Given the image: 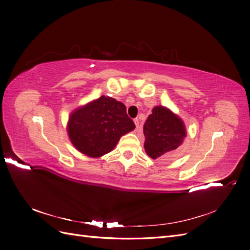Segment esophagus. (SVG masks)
<instances>
[{
  "label": "esophagus",
  "mask_w": 250,
  "mask_h": 250,
  "mask_svg": "<svg viewBox=\"0 0 250 250\" xmlns=\"http://www.w3.org/2000/svg\"><path fill=\"white\" fill-rule=\"evenodd\" d=\"M134 124H135V126H137V129H139V124H140V122H139V119L137 118V119H134Z\"/></svg>",
  "instance_id": "1"
}]
</instances>
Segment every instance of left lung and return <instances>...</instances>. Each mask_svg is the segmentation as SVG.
<instances>
[{"label":"left lung","mask_w":250,"mask_h":250,"mask_svg":"<svg viewBox=\"0 0 250 250\" xmlns=\"http://www.w3.org/2000/svg\"><path fill=\"white\" fill-rule=\"evenodd\" d=\"M146 153L153 160H171L186 138L184 122L163 106H156L144 125Z\"/></svg>","instance_id":"obj_1"}]
</instances>
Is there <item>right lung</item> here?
Instances as JSON below:
<instances>
[{
  "mask_svg": "<svg viewBox=\"0 0 250 250\" xmlns=\"http://www.w3.org/2000/svg\"><path fill=\"white\" fill-rule=\"evenodd\" d=\"M134 128L125 105L113 98L102 96L72 113L67 132L80 152L100 157L110 152L120 138Z\"/></svg>",
  "mask_w": 250,
  "mask_h": 250,
  "instance_id": "1",
  "label": "right lung"
}]
</instances>
